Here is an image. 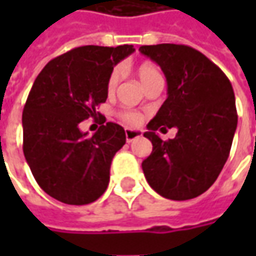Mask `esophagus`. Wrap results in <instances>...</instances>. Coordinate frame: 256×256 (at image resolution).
<instances>
[{"mask_svg":"<svg viewBox=\"0 0 256 256\" xmlns=\"http://www.w3.org/2000/svg\"><path fill=\"white\" fill-rule=\"evenodd\" d=\"M142 134L140 131H135V130H125V138H126V142H132L134 140L140 138Z\"/></svg>","mask_w":256,"mask_h":256,"instance_id":"esophagus-1","label":"esophagus"}]
</instances>
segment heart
<instances>
[{"label": "heart", "instance_id": "heart-1", "mask_svg": "<svg viewBox=\"0 0 256 256\" xmlns=\"http://www.w3.org/2000/svg\"><path fill=\"white\" fill-rule=\"evenodd\" d=\"M136 75L140 78V81L142 82V85L146 88L150 84H152L154 81L156 80H161L162 74L160 71V68L152 62H141V64L136 66ZM122 78V70L120 66H115L111 74L108 76V81H106V91L110 94H112L116 86L120 84ZM120 118L124 122L128 124V125H136V124L141 121V116L140 114L134 112V111H121L120 112Z\"/></svg>", "mask_w": 256, "mask_h": 256}]
</instances>
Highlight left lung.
<instances>
[{
	"instance_id": "left-lung-1",
	"label": "left lung",
	"mask_w": 256,
	"mask_h": 256,
	"mask_svg": "<svg viewBox=\"0 0 256 256\" xmlns=\"http://www.w3.org/2000/svg\"><path fill=\"white\" fill-rule=\"evenodd\" d=\"M140 51L161 66L168 84V96L144 134L152 142L144 175L164 198L192 200L216 181L230 156L238 124L232 85L220 66L188 45H142ZM174 126V140L154 134Z\"/></svg>"
}]
</instances>
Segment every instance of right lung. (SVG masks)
<instances>
[{
    "label": "right lung",
    "mask_w": 256,
    "mask_h": 256,
    "mask_svg": "<svg viewBox=\"0 0 256 256\" xmlns=\"http://www.w3.org/2000/svg\"><path fill=\"white\" fill-rule=\"evenodd\" d=\"M134 51V45L78 46L51 60L34 81L22 112V150L35 181L56 201L85 205L106 190L125 131L104 124L105 116L92 136L78 125L100 115L95 108L106 101L108 76Z\"/></svg>",
    "instance_id": "add662e5"
}]
</instances>
